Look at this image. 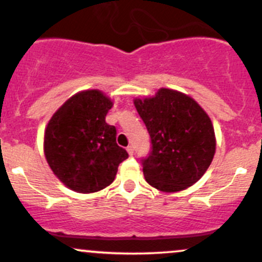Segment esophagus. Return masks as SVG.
Wrapping results in <instances>:
<instances>
[{"label": "esophagus", "instance_id": "34e87169", "mask_svg": "<svg viewBox=\"0 0 262 262\" xmlns=\"http://www.w3.org/2000/svg\"><path fill=\"white\" fill-rule=\"evenodd\" d=\"M127 151H128L129 155L133 156L134 155V146L133 145H129L128 148H127Z\"/></svg>", "mask_w": 262, "mask_h": 262}]
</instances>
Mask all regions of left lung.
<instances>
[{"instance_id":"obj_1","label":"left lung","mask_w":262,"mask_h":262,"mask_svg":"<svg viewBox=\"0 0 262 262\" xmlns=\"http://www.w3.org/2000/svg\"><path fill=\"white\" fill-rule=\"evenodd\" d=\"M134 104L151 144L140 160L146 182L164 192L196 183L215 152L214 129L207 113L191 97L169 89Z\"/></svg>"}]
</instances>
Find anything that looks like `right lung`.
<instances>
[{"mask_svg":"<svg viewBox=\"0 0 262 262\" xmlns=\"http://www.w3.org/2000/svg\"><path fill=\"white\" fill-rule=\"evenodd\" d=\"M112 102L97 90L73 96L48 123L44 152L58 179L80 193H91L113 182L127 150L116 141L117 129L106 123Z\"/></svg>","mask_w":262,"mask_h":262,"instance_id":"add662e5","label":"right lung"}]
</instances>
